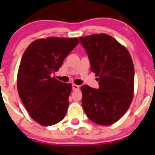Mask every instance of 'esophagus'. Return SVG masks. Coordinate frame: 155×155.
<instances>
[{"label":"esophagus","mask_w":155,"mask_h":155,"mask_svg":"<svg viewBox=\"0 0 155 155\" xmlns=\"http://www.w3.org/2000/svg\"><path fill=\"white\" fill-rule=\"evenodd\" d=\"M72 87H73V91H76L78 90V89L79 88V86L77 85H75V84H73V85H72Z\"/></svg>","instance_id":"esophagus-1"}]
</instances>
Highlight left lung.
I'll return each instance as SVG.
<instances>
[{
	"label": "left lung",
	"mask_w": 155,
	"mask_h": 155,
	"mask_svg": "<svg viewBox=\"0 0 155 155\" xmlns=\"http://www.w3.org/2000/svg\"><path fill=\"white\" fill-rule=\"evenodd\" d=\"M99 88L81 87L82 104L89 119L100 125L118 121L129 109L134 89V67L129 51L106 34L79 37Z\"/></svg>",
	"instance_id": "left-lung-1"
}]
</instances>
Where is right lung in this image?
I'll return each mask as SVG.
<instances>
[{
  "mask_svg": "<svg viewBox=\"0 0 155 155\" xmlns=\"http://www.w3.org/2000/svg\"><path fill=\"white\" fill-rule=\"evenodd\" d=\"M79 43L78 38L38 39L23 54L17 76L18 95L31 118L41 125L57 124L66 115L72 85L51 74Z\"/></svg>",
  "mask_w": 155,
  "mask_h": 155,
  "instance_id": "right-lung-1",
  "label": "right lung"
}]
</instances>
